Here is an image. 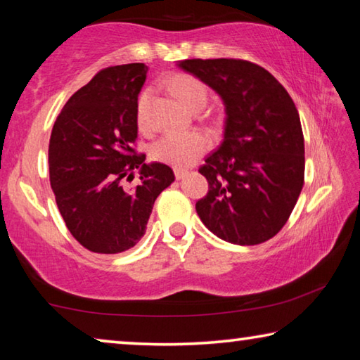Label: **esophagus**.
<instances>
[{"mask_svg": "<svg viewBox=\"0 0 360 360\" xmlns=\"http://www.w3.org/2000/svg\"><path fill=\"white\" fill-rule=\"evenodd\" d=\"M187 173H188V172H187L186 168H174V176H176V179H182Z\"/></svg>", "mask_w": 360, "mask_h": 360, "instance_id": "obj_1", "label": "esophagus"}]
</instances>
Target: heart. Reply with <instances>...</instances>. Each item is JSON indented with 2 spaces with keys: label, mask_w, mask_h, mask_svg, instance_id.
Segmentation results:
<instances>
[{
  "label": "heart",
  "mask_w": 360,
  "mask_h": 360,
  "mask_svg": "<svg viewBox=\"0 0 360 360\" xmlns=\"http://www.w3.org/2000/svg\"><path fill=\"white\" fill-rule=\"evenodd\" d=\"M168 89L182 105L191 111H200L206 106L210 92L202 79L187 72H178L169 77ZM136 124L139 130H149L150 127V90L139 92L135 106ZM210 148V138L203 131L191 130L181 133H168L154 143L150 149L152 158L176 168L192 165Z\"/></svg>",
  "instance_id": "b5f03b06"
}]
</instances>
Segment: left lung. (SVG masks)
Masks as SVG:
<instances>
[{
    "instance_id": "obj_1",
    "label": "left lung",
    "mask_w": 360,
    "mask_h": 360,
    "mask_svg": "<svg viewBox=\"0 0 360 360\" xmlns=\"http://www.w3.org/2000/svg\"><path fill=\"white\" fill-rule=\"evenodd\" d=\"M221 95L224 141L198 172L208 193L195 205L212 233L240 246L260 245L288 222L304 181L298 111L281 84L262 66L236 58L179 63Z\"/></svg>"
}]
</instances>
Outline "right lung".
<instances>
[{"label":"right lung","instance_id":"1","mask_svg":"<svg viewBox=\"0 0 360 360\" xmlns=\"http://www.w3.org/2000/svg\"><path fill=\"white\" fill-rule=\"evenodd\" d=\"M144 63L109 66L66 101L49 141V178L66 227L92 252L117 254L146 233L155 198L174 181L165 163H144L136 98ZM140 174L139 186L123 181Z\"/></svg>","mask_w":360,"mask_h":360}]
</instances>
